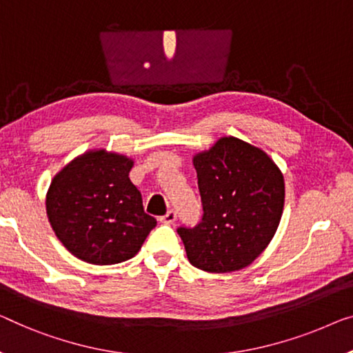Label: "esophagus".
Instances as JSON below:
<instances>
[{
    "label": "esophagus",
    "instance_id": "34e87169",
    "mask_svg": "<svg viewBox=\"0 0 353 353\" xmlns=\"http://www.w3.org/2000/svg\"><path fill=\"white\" fill-rule=\"evenodd\" d=\"M176 219H177V212L176 210H168V212L163 215V217H160V222L161 223H166V225H172L176 222Z\"/></svg>",
    "mask_w": 353,
    "mask_h": 353
}]
</instances>
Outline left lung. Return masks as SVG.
<instances>
[{"mask_svg": "<svg viewBox=\"0 0 353 353\" xmlns=\"http://www.w3.org/2000/svg\"><path fill=\"white\" fill-rule=\"evenodd\" d=\"M203 204L201 222L179 227L188 261L208 272L249 266L274 236L282 217L283 176L259 147L219 139L193 159Z\"/></svg>", "mask_w": 353, "mask_h": 353, "instance_id": "8db88e82", "label": "left lung"}]
</instances>
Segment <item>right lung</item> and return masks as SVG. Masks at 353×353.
<instances>
[{"instance_id": "right-lung-1", "label": "right lung", "mask_w": 353, "mask_h": 353, "mask_svg": "<svg viewBox=\"0 0 353 353\" xmlns=\"http://www.w3.org/2000/svg\"><path fill=\"white\" fill-rule=\"evenodd\" d=\"M123 155L92 150L54 177L47 192V217L61 244L92 265L133 259L157 220L144 212L141 192Z\"/></svg>"}]
</instances>
